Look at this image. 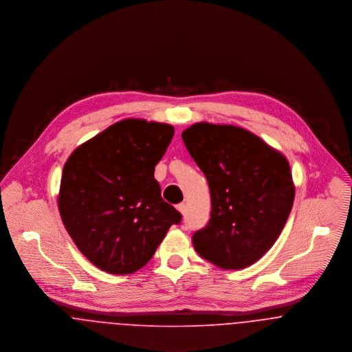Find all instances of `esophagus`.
Instances as JSON below:
<instances>
[{"mask_svg": "<svg viewBox=\"0 0 352 352\" xmlns=\"http://www.w3.org/2000/svg\"><path fill=\"white\" fill-rule=\"evenodd\" d=\"M176 208H177V210H179V212H180V213H182V214H183V216H184V214H185V204H179V205H177V206H176Z\"/></svg>", "mask_w": 352, "mask_h": 352, "instance_id": "obj_1", "label": "esophagus"}]
</instances>
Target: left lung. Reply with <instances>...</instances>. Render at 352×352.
<instances>
[{
    "mask_svg": "<svg viewBox=\"0 0 352 352\" xmlns=\"http://www.w3.org/2000/svg\"><path fill=\"white\" fill-rule=\"evenodd\" d=\"M182 138L210 190V220L192 237L196 252L221 269L253 265L274 245L293 208L287 159L236 126L195 123Z\"/></svg>",
    "mask_w": 352,
    "mask_h": 352,
    "instance_id": "8db88e82",
    "label": "left lung"
}]
</instances>
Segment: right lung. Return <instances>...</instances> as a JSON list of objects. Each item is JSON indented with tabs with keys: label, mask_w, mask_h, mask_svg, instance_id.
<instances>
[{
	"label": "right lung",
	"mask_w": 352,
	"mask_h": 352,
	"mask_svg": "<svg viewBox=\"0 0 352 352\" xmlns=\"http://www.w3.org/2000/svg\"><path fill=\"white\" fill-rule=\"evenodd\" d=\"M170 124L124 119L79 146L65 163L58 208L80 253L110 274H131L155 254L182 214L153 177Z\"/></svg>",
	"instance_id": "1"
}]
</instances>
